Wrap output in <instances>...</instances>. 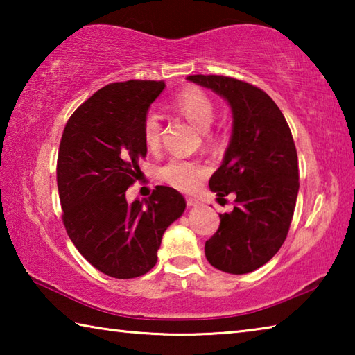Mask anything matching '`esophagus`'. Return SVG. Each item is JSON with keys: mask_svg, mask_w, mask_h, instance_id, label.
<instances>
[{"mask_svg": "<svg viewBox=\"0 0 355 355\" xmlns=\"http://www.w3.org/2000/svg\"><path fill=\"white\" fill-rule=\"evenodd\" d=\"M186 205L188 207H200V202L194 197H186Z\"/></svg>", "mask_w": 355, "mask_h": 355, "instance_id": "34e87169", "label": "esophagus"}]
</instances>
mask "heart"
<instances>
[{"label":"heart","instance_id":"1","mask_svg":"<svg viewBox=\"0 0 355 355\" xmlns=\"http://www.w3.org/2000/svg\"><path fill=\"white\" fill-rule=\"evenodd\" d=\"M173 107L188 117L197 128L207 131L211 127L216 114L214 101L202 89L192 86L183 89L173 100ZM161 130L163 127H161L159 114L155 111L148 112L142 123V136L144 142L150 150L159 147ZM203 173H205V169L202 164L186 159L183 156H173L161 169V177L164 182L182 191L194 189L202 180Z\"/></svg>","mask_w":355,"mask_h":355}]
</instances>
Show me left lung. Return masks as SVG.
I'll return each mask as SVG.
<instances>
[{
  "instance_id": "left-lung-1",
  "label": "left lung",
  "mask_w": 355,
  "mask_h": 355,
  "mask_svg": "<svg viewBox=\"0 0 355 355\" xmlns=\"http://www.w3.org/2000/svg\"><path fill=\"white\" fill-rule=\"evenodd\" d=\"M211 89L232 110L233 127L224 159L209 189L236 207L219 214L218 232L205 243L211 266L248 274L277 254L290 230L299 191L297 153L290 127L274 100L249 83L219 75L186 78Z\"/></svg>"
}]
</instances>
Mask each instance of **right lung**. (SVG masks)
I'll return each mask as SVG.
<instances>
[{
    "mask_svg": "<svg viewBox=\"0 0 355 355\" xmlns=\"http://www.w3.org/2000/svg\"><path fill=\"white\" fill-rule=\"evenodd\" d=\"M164 81L107 84L65 125L58 155V189L69 238L86 260L114 279L147 274L164 232L183 214L184 197L156 186L148 199L127 202L147 146L142 123Z\"/></svg>",
    "mask_w": 355,
    "mask_h": 355,
    "instance_id": "add662e5",
    "label": "right lung"
}]
</instances>
